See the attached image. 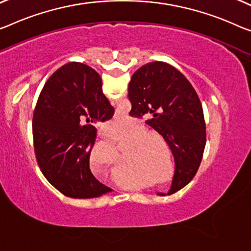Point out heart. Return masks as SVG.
<instances>
[{"instance_id": "b5f03b06", "label": "heart", "mask_w": 251, "mask_h": 251, "mask_svg": "<svg viewBox=\"0 0 251 251\" xmlns=\"http://www.w3.org/2000/svg\"><path fill=\"white\" fill-rule=\"evenodd\" d=\"M120 122L119 120H113L111 123L119 125ZM148 132L149 130L146 126L138 125L134 126L133 133L131 136H126V138H137L136 140L130 142L131 148L126 156V159L131 161L133 165L148 166L153 164L161 152L159 145L164 146L166 144L165 139L159 134ZM100 151L112 152L113 148L109 144H99L95 146L94 153L98 155Z\"/></svg>"}]
</instances>
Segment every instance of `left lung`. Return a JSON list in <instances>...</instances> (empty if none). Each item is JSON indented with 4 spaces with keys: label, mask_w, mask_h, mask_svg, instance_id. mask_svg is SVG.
<instances>
[{
    "label": "left lung",
    "mask_w": 251,
    "mask_h": 251,
    "mask_svg": "<svg viewBox=\"0 0 251 251\" xmlns=\"http://www.w3.org/2000/svg\"><path fill=\"white\" fill-rule=\"evenodd\" d=\"M128 96L130 114L147 115L146 123L164 137L174 155L175 174L168 194L180 190L198 172L206 142L202 104L195 90L178 69L153 61L134 72Z\"/></svg>",
    "instance_id": "1"
}]
</instances>
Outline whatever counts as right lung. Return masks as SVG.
Returning <instances> with one entry per match:
<instances>
[{"label": "right lung", "mask_w": 251, "mask_h": 251, "mask_svg": "<svg viewBox=\"0 0 251 251\" xmlns=\"http://www.w3.org/2000/svg\"><path fill=\"white\" fill-rule=\"evenodd\" d=\"M113 114L101 77L87 65H64L46 82L33 112L34 152L42 174L64 195L91 199L112 191L92 174L90 155L95 125Z\"/></svg>", "instance_id": "obj_1"}]
</instances>
